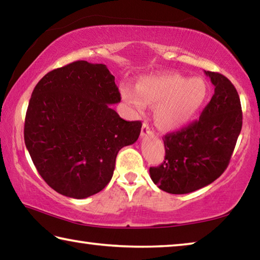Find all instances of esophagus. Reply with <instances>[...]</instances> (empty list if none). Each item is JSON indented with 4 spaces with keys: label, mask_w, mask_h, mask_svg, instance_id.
<instances>
[{
    "label": "esophagus",
    "mask_w": 260,
    "mask_h": 260,
    "mask_svg": "<svg viewBox=\"0 0 260 260\" xmlns=\"http://www.w3.org/2000/svg\"><path fill=\"white\" fill-rule=\"evenodd\" d=\"M152 134L153 133H152V131L150 129V127H149V125L144 122V124L142 125V129H141V136H142V138H144V136L152 135Z\"/></svg>",
    "instance_id": "esophagus-1"
}]
</instances>
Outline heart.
Returning <instances> with one entry per match:
<instances>
[{
    "label": "heart",
    "instance_id": "obj_1",
    "mask_svg": "<svg viewBox=\"0 0 260 260\" xmlns=\"http://www.w3.org/2000/svg\"><path fill=\"white\" fill-rule=\"evenodd\" d=\"M209 95L202 78L177 73H158L141 78L135 91L124 87L121 98L138 112L155 108V121L162 131H177L195 119Z\"/></svg>",
    "mask_w": 260,
    "mask_h": 260
}]
</instances>
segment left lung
<instances>
[{
    "mask_svg": "<svg viewBox=\"0 0 260 260\" xmlns=\"http://www.w3.org/2000/svg\"><path fill=\"white\" fill-rule=\"evenodd\" d=\"M214 86L199 120L164 136L165 161L150 167V178L170 193H188L212 183L230 164L242 128V108L233 83L205 71Z\"/></svg>",
    "mask_w": 260,
    "mask_h": 260,
    "instance_id": "obj_1",
    "label": "left lung"
}]
</instances>
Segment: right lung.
Wrapping results in <instances>:
<instances>
[{"label":"right lung","instance_id":"right-lung-1","mask_svg":"<svg viewBox=\"0 0 260 260\" xmlns=\"http://www.w3.org/2000/svg\"><path fill=\"white\" fill-rule=\"evenodd\" d=\"M120 100L104 64L73 61L38 82L26 112L24 139L48 186L82 200L110 182L118 152L136 142L142 127L110 108Z\"/></svg>","mask_w":260,"mask_h":260}]
</instances>
